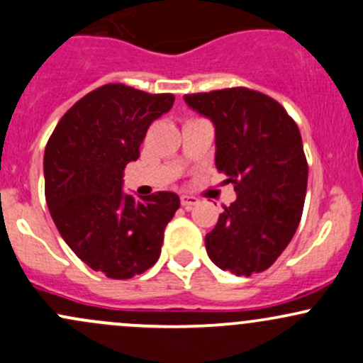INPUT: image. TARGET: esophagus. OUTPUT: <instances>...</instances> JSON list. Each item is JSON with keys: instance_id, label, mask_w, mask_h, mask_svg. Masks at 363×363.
Here are the masks:
<instances>
[{"instance_id": "34e87169", "label": "esophagus", "mask_w": 363, "mask_h": 363, "mask_svg": "<svg viewBox=\"0 0 363 363\" xmlns=\"http://www.w3.org/2000/svg\"><path fill=\"white\" fill-rule=\"evenodd\" d=\"M198 203H200V200H198V198L189 196V194H182V196H181V205L184 208H188V211H189V208H193L194 205H198Z\"/></svg>"}]
</instances>
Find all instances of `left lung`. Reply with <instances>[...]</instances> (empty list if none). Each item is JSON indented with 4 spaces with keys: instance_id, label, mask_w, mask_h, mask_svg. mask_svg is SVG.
<instances>
[{
    "instance_id": "1",
    "label": "left lung",
    "mask_w": 363,
    "mask_h": 363,
    "mask_svg": "<svg viewBox=\"0 0 363 363\" xmlns=\"http://www.w3.org/2000/svg\"><path fill=\"white\" fill-rule=\"evenodd\" d=\"M184 101L216 127V167L236 191L205 236L208 257L236 277L264 272L303 216L308 162L299 128L274 99L245 86Z\"/></svg>"
}]
</instances>
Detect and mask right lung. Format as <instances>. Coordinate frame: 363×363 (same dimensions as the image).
<instances>
[{
	"label": "right lung",
	"mask_w": 363,
	"mask_h": 363,
	"mask_svg": "<svg viewBox=\"0 0 363 363\" xmlns=\"http://www.w3.org/2000/svg\"><path fill=\"white\" fill-rule=\"evenodd\" d=\"M172 94H146L123 83L99 86L60 118L45 147V198L69 249L114 280L150 269L181 200L158 191L123 193V170L139 158L147 128L170 111Z\"/></svg>",
	"instance_id": "obj_1"
}]
</instances>
